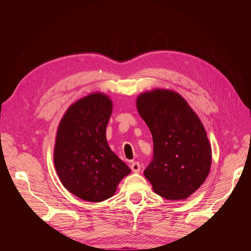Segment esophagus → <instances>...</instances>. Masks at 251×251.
I'll use <instances>...</instances> for the list:
<instances>
[{
  "instance_id": "obj_1",
  "label": "esophagus",
  "mask_w": 251,
  "mask_h": 251,
  "mask_svg": "<svg viewBox=\"0 0 251 251\" xmlns=\"http://www.w3.org/2000/svg\"><path fill=\"white\" fill-rule=\"evenodd\" d=\"M131 170H132L134 173L140 172V170H141L140 163H139V162H133V163L131 164Z\"/></svg>"
}]
</instances>
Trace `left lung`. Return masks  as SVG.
<instances>
[{"label": "left lung", "mask_w": 251, "mask_h": 251, "mask_svg": "<svg viewBox=\"0 0 251 251\" xmlns=\"http://www.w3.org/2000/svg\"><path fill=\"white\" fill-rule=\"evenodd\" d=\"M137 110L154 142L144 176L163 198L186 199L203 184L211 164L210 144L199 117L183 97L170 90L139 95Z\"/></svg>", "instance_id": "8db88e82"}]
</instances>
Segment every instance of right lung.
I'll list each match as a JSON object with an SVG mask.
<instances>
[{
  "label": "right lung",
  "instance_id": "add662e5",
  "mask_svg": "<svg viewBox=\"0 0 251 251\" xmlns=\"http://www.w3.org/2000/svg\"><path fill=\"white\" fill-rule=\"evenodd\" d=\"M112 101L101 93L81 98L67 110L60 121L54 165L63 185L89 202H101L115 194L120 180L131 173L111 151L105 127Z\"/></svg>",
  "mask_w": 251,
  "mask_h": 251
}]
</instances>
